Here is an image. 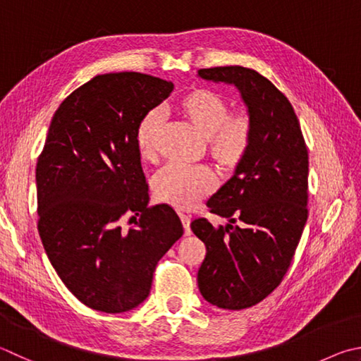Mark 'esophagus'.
<instances>
[{
	"mask_svg": "<svg viewBox=\"0 0 361 361\" xmlns=\"http://www.w3.org/2000/svg\"><path fill=\"white\" fill-rule=\"evenodd\" d=\"M180 219L183 222V227H185V233H191V218L188 214H180Z\"/></svg>",
	"mask_w": 361,
	"mask_h": 361,
	"instance_id": "1",
	"label": "esophagus"
}]
</instances>
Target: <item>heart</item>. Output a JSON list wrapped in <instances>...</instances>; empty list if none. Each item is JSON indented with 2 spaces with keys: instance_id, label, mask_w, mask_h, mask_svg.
<instances>
[{
  "instance_id": "obj_1",
  "label": "heart",
  "mask_w": 361,
  "mask_h": 361,
  "mask_svg": "<svg viewBox=\"0 0 361 361\" xmlns=\"http://www.w3.org/2000/svg\"><path fill=\"white\" fill-rule=\"evenodd\" d=\"M178 110L202 135L212 158L222 169L233 170L251 148L254 124L246 112H231L224 97L205 88H195L181 97ZM162 126L158 109L148 110L135 128V147L142 159H152ZM218 180L208 166L167 164L153 178L154 197L180 209L197 207L212 194Z\"/></svg>"
}]
</instances>
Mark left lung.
Segmentation results:
<instances>
[{"mask_svg": "<svg viewBox=\"0 0 361 361\" xmlns=\"http://www.w3.org/2000/svg\"><path fill=\"white\" fill-rule=\"evenodd\" d=\"M205 80L233 83L254 124L251 148L235 173L207 202L231 224L191 222L205 243L197 273L203 298L222 310H246L281 284L307 219V148L289 99L257 71L200 69ZM240 221L238 226L234 224Z\"/></svg>", "mask_w": 361, "mask_h": 361, "instance_id": "left-lung-1", "label": "left lung"}]
</instances>
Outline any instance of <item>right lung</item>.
Returning <instances> with one entry per match:
<instances>
[{
  "mask_svg": "<svg viewBox=\"0 0 361 361\" xmlns=\"http://www.w3.org/2000/svg\"><path fill=\"white\" fill-rule=\"evenodd\" d=\"M172 90L140 72L96 75L51 118L36 166L37 231L58 276L91 310L139 306L158 262L183 235L172 207H148L135 147L137 123ZM126 214L135 226L123 229Z\"/></svg>",
  "mask_w": 361,
  "mask_h": 361,
  "instance_id": "add662e5",
  "label": "right lung"
}]
</instances>
